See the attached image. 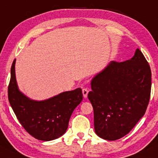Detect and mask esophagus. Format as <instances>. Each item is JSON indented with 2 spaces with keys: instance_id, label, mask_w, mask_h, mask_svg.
Segmentation results:
<instances>
[{
  "instance_id": "34e87169",
  "label": "esophagus",
  "mask_w": 158,
  "mask_h": 158,
  "mask_svg": "<svg viewBox=\"0 0 158 158\" xmlns=\"http://www.w3.org/2000/svg\"><path fill=\"white\" fill-rule=\"evenodd\" d=\"M82 94H83V96L85 98L87 97V94H88V90L87 88H83L82 89Z\"/></svg>"
}]
</instances>
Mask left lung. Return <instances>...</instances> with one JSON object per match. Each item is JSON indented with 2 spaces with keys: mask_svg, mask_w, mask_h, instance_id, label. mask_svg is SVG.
<instances>
[{
  "mask_svg": "<svg viewBox=\"0 0 158 158\" xmlns=\"http://www.w3.org/2000/svg\"><path fill=\"white\" fill-rule=\"evenodd\" d=\"M151 69L137 48L133 57L112 61L93 78L87 97L94 113L96 135L115 140L132 130L143 116L151 94Z\"/></svg>",
  "mask_w": 158,
  "mask_h": 158,
  "instance_id": "obj_1",
  "label": "left lung"
}]
</instances>
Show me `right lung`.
Wrapping results in <instances>:
<instances>
[{"mask_svg": "<svg viewBox=\"0 0 158 158\" xmlns=\"http://www.w3.org/2000/svg\"><path fill=\"white\" fill-rule=\"evenodd\" d=\"M15 60L11 68L8 98L17 118L36 139L48 141L60 138L67 130L74 109L82 101L81 89L61 93L44 101L30 99L18 89Z\"/></svg>", "mask_w": 158, "mask_h": 158, "instance_id": "1", "label": "right lung"}]
</instances>
